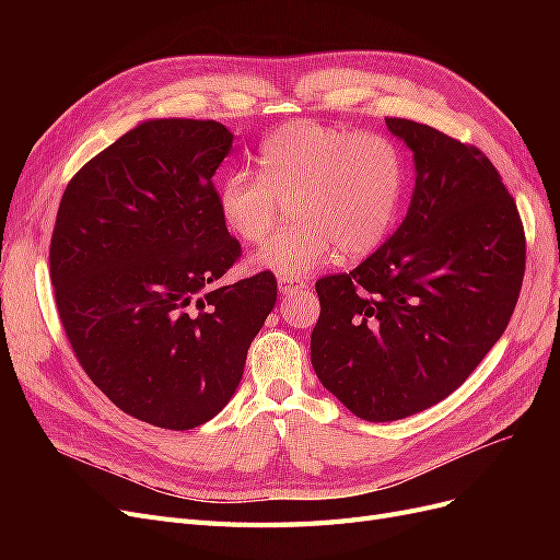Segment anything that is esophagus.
<instances>
[{"label":"esophagus","instance_id":"34e87169","mask_svg":"<svg viewBox=\"0 0 560 560\" xmlns=\"http://www.w3.org/2000/svg\"><path fill=\"white\" fill-rule=\"evenodd\" d=\"M278 287H280L282 294H292V292L301 290L303 282L296 280V278H280V280H278Z\"/></svg>","mask_w":560,"mask_h":560}]
</instances>
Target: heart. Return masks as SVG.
Listing matches in <instances>:
<instances>
[{"instance_id":"obj_1","label":"heart","mask_w":560,"mask_h":560,"mask_svg":"<svg viewBox=\"0 0 560 560\" xmlns=\"http://www.w3.org/2000/svg\"><path fill=\"white\" fill-rule=\"evenodd\" d=\"M259 171L229 173L217 191L226 229L259 245L276 229L282 200L296 224L278 233L254 264L280 278H301L338 249L346 259L383 245L404 196L399 147L378 132H350L317 121H292L259 147Z\"/></svg>"}]
</instances>
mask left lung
Instances as JSON below:
<instances>
[{
	"label": "left lung",
	"instance_id": "1",
	"mask_svg": "<svg viewBox=\"0 0 560 560\" xmlns=\"http://www.w3.org/2000/svg\"><path fill=\"white\" fill-rule=\"evenodd\" d=\"M413 154L399 229L358 268L317 280L311 362L348 411L387 422L460 387L506 329L525 270L514 198L477 147L385 118Z\"/></svg>",
	"mask_w": 560,
	"mask_h": 560
}]
</instances>
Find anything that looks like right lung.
<instances>
[{
  "label": "right lung",
  "instance_id": "add662e5",
  "mask_svg": "<svg viewBox=\"0 0 560 560\" xmlns=\"http://www.w3.org/2000/svg\"><path fill=\"white\" fill-rule=\"evenodd\" d=\"M231 147L217 121L140 124L67 184L50 238L77 360L118 409L165 430L224 409L278 299L268 270L217 284L241 254L212 186Z\"/></svg>",
  "mask_w": 560,
  "mask_h": 560
}]
</instances>
